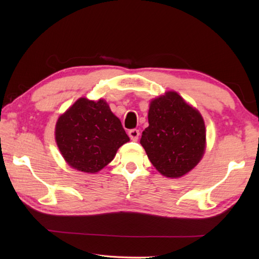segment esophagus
<instances>
[{
    "label": "esophagus",
    "instance_id": "esophagus-1",
    "mask_svg": "<svg viewBox=\"0 0 259 259\" xmlns=\"http://www.w3.org/2000/svg\"><path fill=\"white\" fill-rule=\"evenodd\" d=\"M128 135H129V137H130V139H131V140H133V141H137V140L139 139L140 133H139V130H138V129H131V130H129Z\"/></svg>",
    "mask_w": 259,
    "mask_h": 259
}]
</instances>
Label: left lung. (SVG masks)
<instances>
[{"label":"left lung","mask_w":259,"mask_h":259,"mask_svg":"<svg viewBox=\"0 0 259 259\" xmlns=\"http://www.w3.org/2000/svg\"><path fill=\"white\" fill-rule=\"evenodd\" d=\"M148 122L140 144L159 172L179 178L197 166L206 147L205 122L198 110L168 91L150 102Z\"/></svg>","instance_id":"1"}]
</instances>
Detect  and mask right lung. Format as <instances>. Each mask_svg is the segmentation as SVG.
<instances>
[{
  "instance_id": "right-lung-1",
  "label": "right lung",
  "mask_w": 259,
  "mask_h": 259,
  "mask_svg": "<svg viewBox=\"0 0 259 259\" xmlns=\"http://www.w3.org/2000/svg\"><path fill=\"white\" fill-rule=\"evenodd\" d=\"M129 140L121 121L102 99L80 98L56 124V141L64 160L83 172L96 174L106 167Z\"/></svg>"
}]
</instances>
